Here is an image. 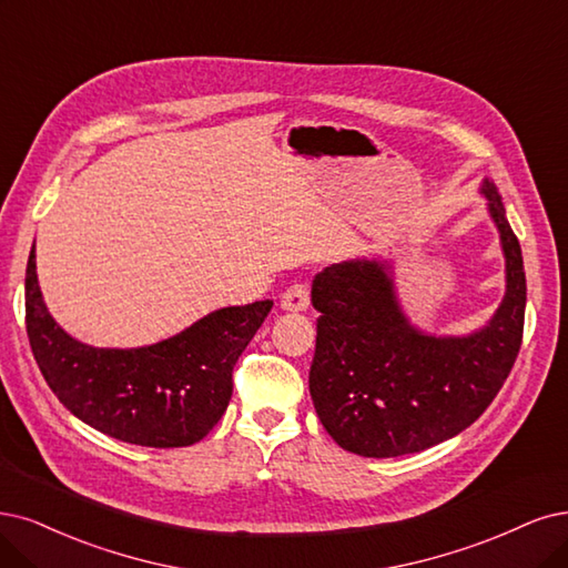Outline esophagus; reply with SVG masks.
<instances>
[{
	"label": "esophagus",
	"mask_w": 568,
	"mask_h": 568,
	"mask_svg": "<svg viewBox=\"0 0 568 568\" xmlns=\"http://www.w3.org/2000/svg\"><path fill=\"white\" fill-rule=\"evenodd\" d=\"M311 302V287L306 283H292L281 297V306L285 311H304Z\"/></svg>",
	"instance_id": "obj_1"
}]
</instances>
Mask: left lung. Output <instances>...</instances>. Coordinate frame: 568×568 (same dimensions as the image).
<instances>
[{"mask_svg":"<svg viewBox=\"0 0 568 568\" xmlns=\"http://www.w3.org/2000/svg\"><path fill=\"white\" fill-rule=\"evenodd\" d=\"M506 255V297L468 337L409 325L386 262L332 264L313 278L321 311L308 388L321 424L342 449L390 458L424 452L481 416L517 361L527 306L521 247L494 182H481Z\"/></svg>","mask_w":568,"mask_h":568,"instance_id":"obj_1","label":"left lung"}]
</instances>
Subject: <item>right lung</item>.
Here are the masks:
<instances>
[{
	"label": "right lung",
	"instance_id": "right-lung-1",
	"mask_svg": "<svg viewBox=\"0 0 568 568\" xmlns=\"http://www.w3.org/2000/svg\"><path fill=\"white\" fill-rule=\"evenodd\" d=\"M271 306L213 311L154 346L93 348L51 318L34 247L26 271L28 337L49 388L83 424L140 447H189L215 428L234 390V365Z\"/></svg>",
	"mask_w": 568,
	"mask_h": 568
}]
</instances>
